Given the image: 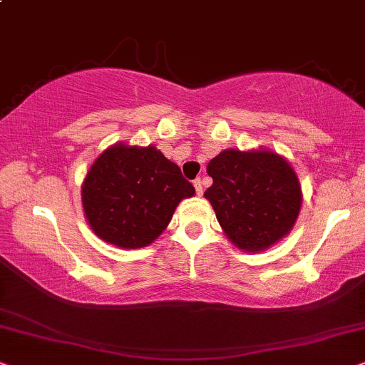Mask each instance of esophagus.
<instances>
[{"instance_id":"obj_1","label":"esophagus","mask_w":365,"mask_h":365,"mask_svg":"<svg viewBox=\"0 0 365 365\" xmlns=\"http://www.w3.org/2000/svg\"><path fill=\"white\" fill-rule=\"evenodd\" d=\"M193 187H195V192H197L198 197H200L202 193H204V187H202V180L200 178L193 180Z\"/></svg>"}]
</instances>
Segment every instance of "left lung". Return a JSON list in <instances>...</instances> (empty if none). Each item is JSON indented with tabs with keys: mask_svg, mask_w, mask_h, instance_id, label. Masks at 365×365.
<instances>
[{
	"mask_svg": "<svg viewBox=\"0 0 365 365\" xmlns=\"http://www.w3.org/2000/svg\"><path fill=\"white\" fill-rule=\"evenodd\" d=\"M210 202L224 234L244 252H261L292 232L303 193L292 163L276 151L224 150L207 165Z\"/></svg>",
	"mask_w": 365,
	"mask_h": 365,
	"instance_id": "8db88e82",
	"label": "left lung"
}]
</instances>
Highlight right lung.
Returning a JSON list of instances; mask_svg holds the SVG:
<instances>
[{"instance_id": "1", "label": "right lung", "mask_w": 365, "mask_h": 365, "mask_svg": "<svg viewBox=\"0 0 365 365\" xmlns=\"http://www.w3.org/2000/svg\"><path fill=\"white\" fill-rule=\"evenodd\" d=\"M195 188L178 165L153 145L116 143L87 170L81 187L87 224L104 242L121 249L150 246Z\"/></svg>"}]
</instances>
